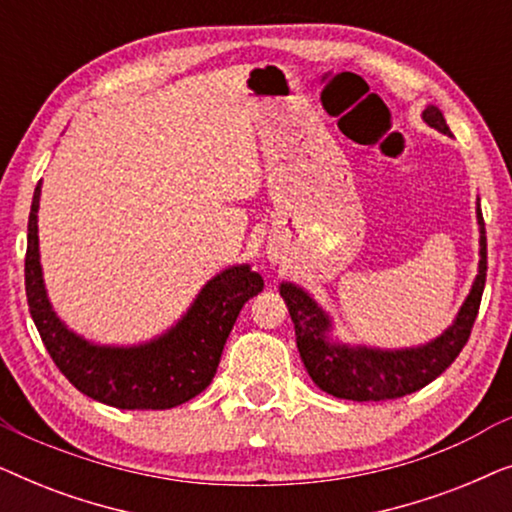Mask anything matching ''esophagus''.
I'll use <instances>...</instances> for the list:
<instances>
[{
  "label": "esophagus",
  "mask_w": 512,
  "mask_h": 512,
  "mask_svg": "<svg viewBox=\"0 0 512 512\" xmlns=\"http://www.w3.org/2000/svg\"><path fill=\"white\" fill-rule=\"evenodd\" d=\"M270 261H272V263H275V261H277V254H270Z\"/></svg>",
  "instance_id": "obj_1"
}]
</instances>
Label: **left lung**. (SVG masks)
<instances>
[{
    "mask_svg": "<svg viewBox=\"0 0 512 512\" xmlns=\"http://www.w3.org/2000/svg\"><path fill=\"white\" fill-rule=\"evenodd\" d=\"M422 118L429 128L452 137L443 111L436 104H429L422 111ZM475 219L480 230L478 275L452 324L424 345L389 349L340 340L335 335L331 314L312 298L310 291L293 282L279 284V296L289 307L293 328H296L300 359L321 391L335 398H345V401H387V398H401L419 391L440 373H445V368H450V363L468 342L480 310L482 291H485L487 235L480 200L475 202Z\"/></svg>",
    "mask_w": 512,
    "mask_h": 512,
    "instance_id": "obj_1",
    "label": "left lung"
}]
</instances>
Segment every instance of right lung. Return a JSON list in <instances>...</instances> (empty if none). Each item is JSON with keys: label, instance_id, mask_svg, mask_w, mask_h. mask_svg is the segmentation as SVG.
I'll return each mask as SVG.
<instances>
[{"label": "right lung", "instance_id": "obj_1", "mask_svg": "<svg viewBox=\"0 0 512 512\" xmlns=\"http://www.w3.org/2000/svg\"><path fill=\"white\" fill-rule=\"evenodd\" d=\"M39 198L34 188L27 221L25 293L34 326L60 368L81 394L121 410H170L209 387L237 314L263 291L249 263L228 265L198 291L181 319L137 345H102L72 331L53 310L39 254Z\"/></svg>", "mask_w": 512, "mask_h": 512}]
</instances>
